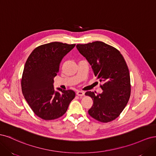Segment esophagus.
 <instances>
[{
    "label": "esophagus",
    "mask_w": 156,
    "mask_h": 156,
    "mask_svg": "<svg viewBox=\"0 0 156 156\" xmlns=\"http://www.w3.org/2000/svg\"><path fill=\"white\" fill-rule=\"evenodd\" d=\"M76 94L79 96H84V92L83 91H77L76 92Z\"/></svg>",
    "instance_id": "34e87169"
}]
</instances>
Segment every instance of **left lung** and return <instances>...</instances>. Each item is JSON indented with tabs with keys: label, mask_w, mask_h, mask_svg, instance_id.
<instances>
[{
	"label": "left lung",
	"mask_w": 156,
	"mask_h": 156,
	"mask_svg": "<svg viewBox=\"0 0 156 156\" xmlns=\"http://www.w3.org/2000/svg\"><path fill=\"white\" fill-rule=\"evenodd\" d=\"M77 49L91 65L94 74L103 84L101 94L88 91L93 100L88 114L101 122L114 120L124 110L131 94L130 75L120 52L102 41L77 44Z\"/></svg>",
	"instance_id": "1"
}]
</instances>
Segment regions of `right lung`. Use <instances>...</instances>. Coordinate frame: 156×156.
Listing matches in <instances>:
<instances>
[{
  "label": "right lung",
  "instance_id": "add662e5",
  "mask_svg": "<svg viewBox=\"0 0 156 156\" xmlns=\"http://www.w3.org/2000/svg\"><path fill=\"white\" fill-rule=\"evenodd\" d=\"M75 44L51 42L37 47L28 57L23 69L21 89L34 114L45 120L56 119L65 114L75 96L72 90L55 91L54 77L59 72L64 56Z\"/></svg>",
  "mask_w": 156,
  "mask_h": 156
}]
</instances>
